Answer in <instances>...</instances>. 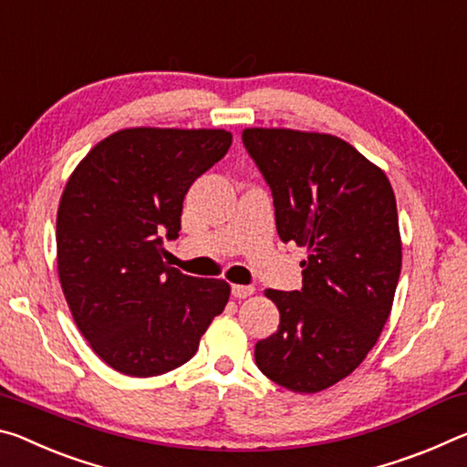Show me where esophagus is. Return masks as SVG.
<instances>
[{
    "instance_id": "1",
    "label": "esophagus",
    "mask_w": 467,
    "mask_h": 467,
    "mask_svg": "<svg viewBox=\"0 0 467 467\" xmlns=\"http://www.w3.org/2000/svg\"><path fill=\"white\" fill-rule=\"evenodd\" d=\"M254 294V287L252 285H232V296L238 297V300H242V297H248Z\"/></svg>"
}]
</instances>
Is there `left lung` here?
I'll use <instances>...</instances> for the list:
<instances>
[{
    "mask_svg": "<svg viewBox=\"0 0 467 467\" xmlns=\"http://www.w3.org/2000/svg\"><path fill=\"white\" fill-rule=\"evenodd\" d=\"M242 140L271 186L279 238L308 252L300 292H265L281 318L254 360L273 383L318 393L364 362L391 315L401 273L391 182L333 134L246 128Z\"/></svg>",
    "mask_w": 467,
    "mask_h": 467,
    "instance_id": "obj_1",
    "label": "left lung"
}]
</instances>
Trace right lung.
Instances as JSON below:
<instances>
[{
  "instance_id": "obj_1",
  "label": "right lung",
  "mask_w": 467,
  "mask_h": 467,
  "mask_svg": "<svg viewBox=\"0 0 467 467\" xmlns=\"http://www.w3.org/2000/svg\"><path fill=\"white\" fill-rule=\"evenodd\" d=\"M232 147L227 130L126 128L76 165L57 209V273L78 331L128 377L186 364L232 287L165 263L183 196Z\"/></svg>"
}]
</instances>
